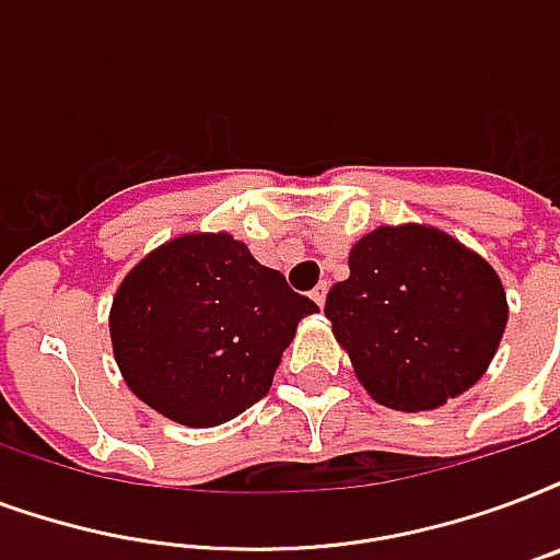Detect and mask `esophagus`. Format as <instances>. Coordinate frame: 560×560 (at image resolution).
<instances>
[{
    "instance_id": "obj_1",
    "label": "esophagus",
    "mask_w": 560,
    "mask_h": 560,
    "mask_svg": "<svg viewBox=\"0 0 560 560\" xmlns=\"http://www.w3.org/2000/svg\"><path fill=\"white\" fill-rule=\"evenodd\" d=\"M326 293H328V281H319L317 288L311 290V299H314V302H317L319 308H323V305H326Z\"/></svg>"
}]
</instances>
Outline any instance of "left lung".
<instances>
[{"mask_svg":"<svg viewBox=\"0 0 560 560\" xmlns=\"http://www.w3.org/2000/svg\"><path fill=\"white\" fill-rule=\"evenodd\" d=\"M326 317L378 405L434 411L488 373L505 335L502 279L434 225H378L349 249Z\"/></svg>","mask_w":560,"mask_h":560,"instance_id":"1","label":"left lung"}]
</instances>
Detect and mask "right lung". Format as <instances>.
I'll list each match as a JSON object with an SVG mask.
<instances>
[{"label": "right lung", "instance_id": "add662e5", "mask_svg": "<svg viewBox=\"0 0 560 560\" xmlns=\"http://www.w3.org/2000/svg\"><path fill=\"white\" fill-rule=\"evenodd\" d=\"M319 311L229 232L170 237L110 302L114 361L128 390L190 429L234 420L270 390L299 319Z\"/></svg>", "mask_w": 560, "mask_h": 560}]
</instances>
